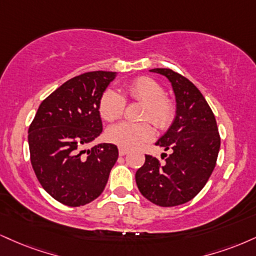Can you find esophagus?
Wrapping results in <instances>:
<instances>
[{
    "label": "esophagus",
    "mask_w": 256,
    "mask_h": 256,
    "mask_svg": "<svg viewBox=\"0 0 256 256\" xmlns=\"http://www.w3.org/2000/svg\"><path fill=\"white\" fill-rule=\"evenodd\" d=\"M128 154V149H125V148H119V155L120 156H124Z\"/></svg>",
    "instance_id": "34e87169"
}]
</instances>
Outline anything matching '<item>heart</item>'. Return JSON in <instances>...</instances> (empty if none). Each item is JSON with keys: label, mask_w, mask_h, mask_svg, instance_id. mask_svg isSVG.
I'll use <instances>...</instances> for the list:
<instances>
[{"label": "heart", "mask_w": 256, "mask_h": 256, "mask_svg": "<svg viewBox=\"0 0 256 256\" xmlns=\"http://www.w3.org/2000/svg\"><path fill=\"white\" fill-rule=\"evenodd\" d=\"M124 95L132 101L144 104L142 120H150L156 128H167L175 118V104L173 98L164 94L161 83L148 76H140L132 80L125 86ZM126 101L122 94L113 89H107L98 100V112L106 122H112L122 116ZM155 134L150 122H119L110 126L106 131V137L110 143L132 149L150 140Z\"/></svg>", "instance_id": "1"}]
</instances>
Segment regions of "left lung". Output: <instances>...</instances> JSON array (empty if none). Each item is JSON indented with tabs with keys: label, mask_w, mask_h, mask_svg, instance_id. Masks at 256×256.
I'll return each mask as SVG.
<instances>
[{
	"label": "left lung",
	"mask_w": 256,
	"mask_h": 256,
	"mask_svg": "<svg viewBox=\"0 0 256 256\" xmlns=\"http://www.w3.org/2000/svg\"><path fill=\"white\" fill-rule=\"evenodd\" d=\"M166 76L176 98V116L156 146L170 150L164 162L146 155L136 172L138 190L154 204L170 208L192 200L216 167L220 137L216 118L198 88L172 69L150 70Z\"/></svg>",
	"instance_id": "left-lung-1"
}]
</instances>
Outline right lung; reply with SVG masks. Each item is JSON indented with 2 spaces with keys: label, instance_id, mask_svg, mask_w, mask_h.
Segmentation results:
<instances>
[{
  "label": "right lung",
  "instance_id": "add662e5",
  "mask_svg": "<svg viewBox=\"0 0 256 256\" xmlns=\"http://www.w3.org/2000/svg\"><path fill=\"white\" fill-rule=\"evenodd\" d=\"M114 78L112 72H89L70 78L40 104L30 122L33 170L62 204L78 208L96 199L118 160L114 144L86 149L102 132L98 100Z\"/></svg>",
  "mask_w": 256,
  "mask_h": 256
}]
</instances>
